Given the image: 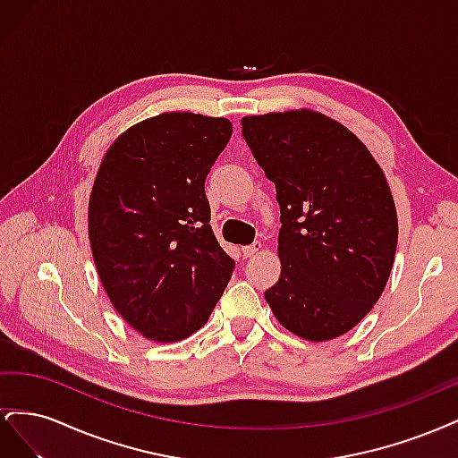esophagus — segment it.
I'll list each match as a JSON object with an SVG mask.
<instances>
[{"mask_svg": "<svg viewBox=\"0 0 458 458\" xmlns=\"http://www.w3.org/2000/svg\"><path fill=\"white\" fill-rule=\"evenodd\" d=\"M261 250V242H252L250 246H242V256L244 258H252V256H256L258 252Z\"/></svg>", "mask_w": 458, "mask_h": 458, "instance_id": "obj_1", "label": "esophagus"}]
</instances>
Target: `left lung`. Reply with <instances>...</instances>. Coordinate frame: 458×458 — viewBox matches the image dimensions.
I'll return each mask as SVG.
<instances>
[{
  "mask_svg": "<svg viewBox=\"0 0 458 458\" xmlns=\"http://www.w3.org/2000/svg\"><path fill=\"white\" fill-rule=\"evenodd\" d=\"M242 135L276 189L281 276L266 290L293 335L325 342L382 296L397 214L378 162L348 128L310 108L244 116Z\"/></svg>",
  "mask_w": 458,
  "mask_h": 458,
  "instance_id": "obj_1",
  "label": "left lung"
}]
</instances>
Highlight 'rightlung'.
Instances as JSON below:
<instances>
[{
	"label": "right lung",
	"instance_id": "right-lung-1",
	"mask_svg": "<svg viewBox=\"0 0 458 458\" xmlns=\"http://www.w3.org/2000/svg\"><path fill=\"white\" fill-rule=\"evenodd\" d=\"M227 118L162 113L108 147L89 195L88 233L114 310L148 340L206 325L234 261L210 225L204 182L231 140Z\"/></svg>",
	"mask_w": 458,
	"mask_h": 458
}]
</instances>
